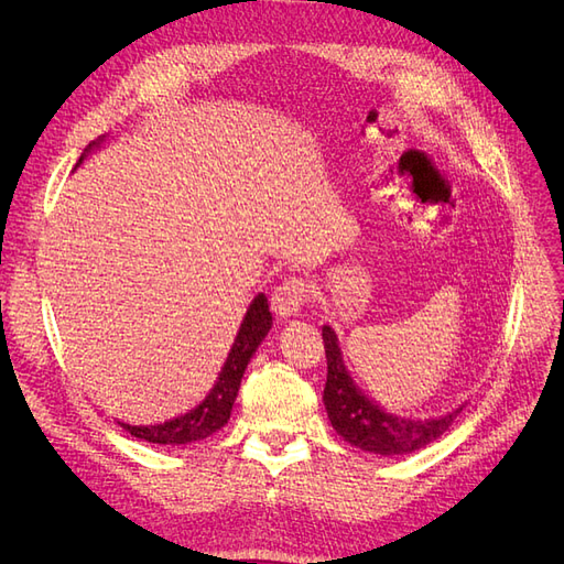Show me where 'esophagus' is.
Returning a JSON list of instances; mask_svg holds the SVG:
<instances>
[{"instance_id":"obj_1","label":"esophagus","mask_w":564,"mask_h":564,"mask_svg":"<svg viewBox=\"0 0 564 564\" xmlns=\"http://www.w3.org/2000/svg\"><path fill=\"white\" fill-rule=\"evenodd\" d=\"M308 296H311V284L303 278L289 275V278H284V282H280L275 286L270 305H272V311H275V315L292 317L303 308V303L308 301Z\"/></svg>"}]
</instances>
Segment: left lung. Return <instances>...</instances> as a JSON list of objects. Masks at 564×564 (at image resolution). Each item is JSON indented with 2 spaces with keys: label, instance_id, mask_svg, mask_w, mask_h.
Returning <instances> with one entry per match:
<instances>
[{
  "label": "left lung",
  "instance_id": "left-lung-1",
  "mask_svg": "<svg viewBox=\"0 0 564 564\" xmlns=\"http://www.w3.org/2000/svg\"><path fill=\"white\" fill-rule=\"evenodd\" d=\"M324 352H327V386H324V406H327L334 431L350 445L371 454H409L425 445H431L440 435L449 431L454 419L460 414L458 406L452 414L429 419V421H409L402 416H392L373 402H369L357 390L348 377L344 357L336 334L332 327H322Z\"/></svg>",
  "mask_w": 564,
  "mask_h": 564
}]
</instances>
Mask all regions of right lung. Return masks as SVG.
<instances>
[{"mask_svg":"<svg viewBox=\"0 0 564 564\" xmlns=\"http://www.w3.org/2000/svg\"><path fill=\"white\" fill-rule=\"evenodd\" d=\"M270 324H272V315L268 311V299L259 294L249 305L240 334H237L232 350L226 360V367L220 371V377L207 400L174 421L158 423V425H129V423H119V425H122V429L133 437L158 442V445H187V442L204 440L224 429L230 419L237 390H240L242 373L251 360V355L265 338Z\"/></svg>","mask_w":564,"mask_h":564,"instance_id":"right-lung-1","label":"right lung"}]
</instances>
